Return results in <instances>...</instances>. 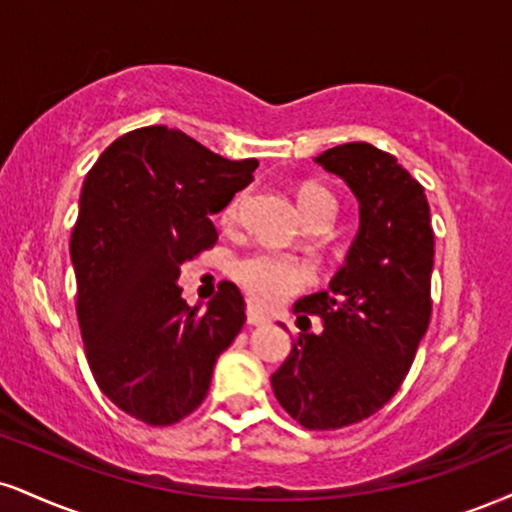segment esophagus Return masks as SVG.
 <instances>
[{
	"instance_id": "1",
	"label": "esophagus",
	"mask_w": 512,
	"mask_h": 512,
	"mask_svg": "<svg viewBox=\"0 0 512 512\" xmlns=\"http://www.w3.org/2000/svg\"><path fill=\"white\" fill-rule=\"evenodd\" d=\"M245 315H248V324H252V326H260V324L272 322L267 312H264L262 307L255 305V303H248V310H245Z\"/></svg>"
}]
</instances>
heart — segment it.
<instances>
[{
    "label": "heart",
    "mask_w": 512,
    "mask_h": 512,
    "mask_svg": "<svg viewBox=\"0 0 512 512\" xmlns=\"http://www.w3.org/2000/svg\"><path fill=\"white\" fill-rule=\"evenodd\" d=\"M243 195H233L221 209L219 219L224 226H233L240 212ZM300 209L310 214L319 205H336L334 195L315 183H305L298 190ZM231 276L248 291L252 298L267 305L286 303L288 298L298 295L303 288L315 281V267L303 257L291 255L276 248H255L231 262Z\"/></svg>",
    "instance_id": "1"
}]
</instances>
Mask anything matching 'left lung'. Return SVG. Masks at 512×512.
<instances>
[{
	"label": "left lung",
	"instance_id": "8db88e82",
	"mask_svg": "<svg viewBox=\"0 0 512 512\" xmlns=\"http://www.w3.org/2000/svg\"><path fill=\"white\" fill-rule=\"evenodd\" d=\"M360 202V229L326 291L293 307L324 331L298 336L272 374L281 408L305 429L329 432L372 417L408 377L432 317L434 231L424 188L369 143L315 157Z\"/></svg>",
	"mask_w": 512,
	"mask_h": 512
}]
</instances>
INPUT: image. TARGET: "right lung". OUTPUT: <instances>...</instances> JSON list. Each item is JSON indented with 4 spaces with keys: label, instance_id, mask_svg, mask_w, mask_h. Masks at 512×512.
Wrapping results in <instances>:
<instances>
[{
    "label": "right lung",
    "instance_id": "right-lung-1",
    "mask_svg": "<svg viewBox=\"0 0 512 512\" xmlns=\"http://www.w3.org/2000/svg\"><path fill=\"white\" fill-rule=\"evenodd\" d=\"M255 169L257 159L231 162L176 128L147 126L116 138L85 176L71 233L80 336L100 391L135 420L188 417L243 329L236 283H221L200 315L178 276L217 243L209 217Z\"/></svg>",
    "mask_w": 512,
    "mask_h": 512
}]
</instances>
